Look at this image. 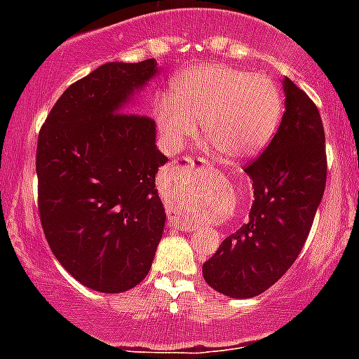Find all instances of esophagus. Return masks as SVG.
I'll list each match as a JSON object with an SVG mask.
<instances>
[{
    "label": "esophagus",
    "instance_id": "34e87169",
    "mask_svg": "<svg viewBox=\"0 0 359 359\" xmlns=\"http://www.w3.org/2000/svg\"><path fill=\"white\" fill-rule=\"evenodd\" d=\"M177 165H182V167H189V169L196 170V169H205V167H208V163L203 158H177L176 160ZM182 228L183 231H190L192 230V226L190 224H185V226H177Z\"/></svg>",
    "mask_w": 359,
    "mask_h": 359
}]
</instances>
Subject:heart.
Wrapping results in <instances>:
<instances>
[{"label":"heart","mask_w":359,"mask_h":359,"mask_svg":"<svg viewBox=\"0 0 359 359\" xmlns=\"http://www.w3.org/2000/svg\"><path fill=\"white\" fill-rule=\"evenodd\" d=\"M174 100L163 98L156 122L170 149L196 135L199 120L205 140L226 160H248L273 140L284 115V98L268 75L224 65H203L177 79Z\"/></svg>","instance_id":"1"}]
</instances>
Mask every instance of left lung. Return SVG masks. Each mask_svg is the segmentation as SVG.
<instances>
[{
  "label": "left lung",
  "instance_id": "left-lung-1",
  "mask_svg": "<svg viewBox=\"0 0 359 359\" xmlns=\"http://www.w3.org/2000/svg\"><path fill=\"white\" fill-rule=\"evenodd\" d=\"M286 111L278 131L244 172L253 182L250 219L203 264L210 287L230 298L264 293L302 250L325 190L322 118L309 97L284 77Z\"/></svg>",
  "mask_w": 359,
  "mask_h": 359
}]
</instances>
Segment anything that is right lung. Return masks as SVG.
Returning <instances> with one entry per match:
<instances>
[{
  "label": "right lung",
  "mask_w": 359,
  "mask_h": 359,
  "mask_svg": "<svg viewBox=\"0 0 359 359\" xmlns=\"http://www.w3.org/2000/svg\"><path fill=\"white\" fill-rule=\"evenodd\" d=\"M158 62H106L72 84L37 140L39 214L53 255L100 293L138 286L165 228L156 123L131 109Z\"/></svg>",
  "instance_id": "1"
}]
</instances>
